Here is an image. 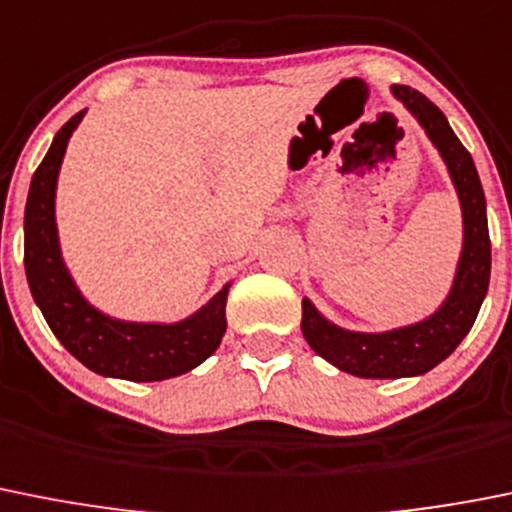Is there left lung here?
<instances>
[{"mask_svg":"<svg viewBox=\"0 0 512 512\" xmlns=\"http://www.w3.org/2000/svg\"><path fill=\"white\" fill-rule=\"evenodd\" d=\"M391 91L424 126L426 137L447 162L449 177L462 203L464 243L447 302L416 325L391 332L342 330L327 322L309 299H302V332L309 348L335 368L358 378H409L442 363L472 330L490 284L485 192L472 154L462 147L447 116L424 93L409 86H391Z\"/></svg>","mask_w":512,"mask_h":512,"instance_id":"1","label":"left lung"}]
</instances>
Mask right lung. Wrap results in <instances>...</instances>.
<instances>
[{"instance_id":"1","label":"right lung","mask_w":512,"mask_h":512,"mask_svg":"<svg viewBox=\"0 0 512 512\" xmlns=\"http://www.w3.org/2000/svg\"><path fill=\"white\" fill-rule=\"evenodd\" d=\"M86 111H78L55 134L48 154L32 175L25 208V274L35 304L73 358L86 368L124 381H164L198 368L218 350L225 335V284L203 309L175 322H124L98 312L83 299L60 256L55 225V187L70 134Z\"/></svg>"}]
</instances>
